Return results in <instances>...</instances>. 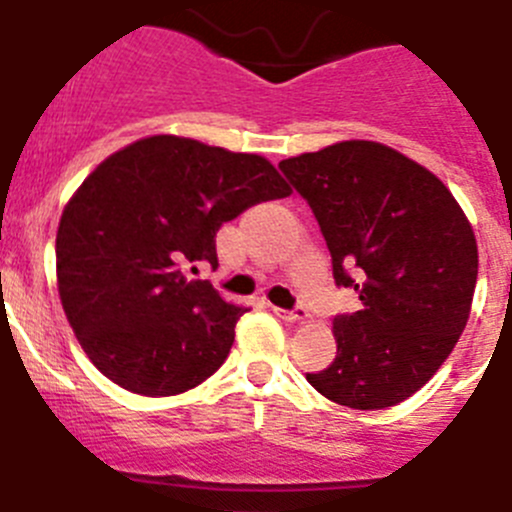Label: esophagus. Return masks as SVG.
<instances>
[{
    "instance_id": "1",
    "label": "esophagus",
    "mask_w": 512,
    "mask_h": 512,
    "mask_svg": "<svg viewBox=\"0 0 512 512\" xmlns=\"http://www.w3.org/2000/svg\"><path fill=\"white\" fill-rule=\"evenodd\" d=\"M274 314L281 316L284 321H309V311L304 306H294V309H279V306H274Z\"/></svg>"
}]
</instances>
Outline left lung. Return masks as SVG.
I'll return each mask as SVG.
<instances>
[{"mask_svg":"<svg viewBox=\"0 0 512 512\" xmlns=\"http://www.w3.org/2000/svg\"><path fill=\"white\" fill-rule=\"evenodd\" d=\"M319 221L337 286L362 309L334 316L337 357L306 374L337 405L384 410L450 357L470 316L478 243L437 175L372 140L281 160Z\"/></svg>","mask_w":512,"mask_h":512,"instance_id":"8db88e82","label":"left lung"}]
</instances>
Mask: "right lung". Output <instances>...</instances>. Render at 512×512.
Instances as JSON below:
<instances>
[{
  "mask_svg": "<svg viewBox=\"0 0 512 512\" xmlns=\"http://www.w3.org/2000/svg\"><path fill=\"white\" fill-rule=\"evenodd\" d=\"M291 188L261 155L153 135L102 160L57 228L62 309L90 362L123 389L170 397L231 352L246 309L186 269L218 266L216 231Z\"/></svg>",
  "mask_w": 512,
  "mask_h": 512,
  "instance_id": "obj_1",
  "label": "right lung"
}]
</instances>
